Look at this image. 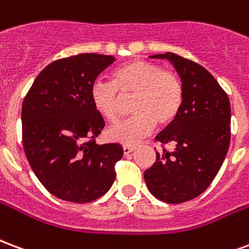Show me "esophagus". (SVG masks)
<instances>
[{
	"instance_id": "1",
	"label": "esophagus",
	"mask_w": 249,
	"mask_h": 249,
	"mask_svg": "<svg viewBox=\"0 0 249 249\" xmlns=\"http://www.w3.org/2000/svg\"><path fill=\"white\" fill-rule=\"evenodd\" d=\"M123 151H124V155H129V153H132V152L135 151V146L124 145L123 146Z\"/></svg>"
}]
</instances>
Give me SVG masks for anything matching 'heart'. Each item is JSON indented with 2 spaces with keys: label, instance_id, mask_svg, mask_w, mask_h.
Wrapping results in <instances>:
<instances>
[{
  "label": "heart",
  "instance_id": "obj_1",
  "mask_svg": "<svg viewBox=\"0 0 249 249\" xmlns=\"http://www.w3.org/2000/svg\"><path fill=\"white\" fill-rule=\"evenodd\" d=\"M112 82L97 80L90 88L93 108L107 121L117 120L120 100L133 96L135 116L107 130L114 142L133 145L151 133L156 123L167 125L176 119L183 104V84L176 73L162 71L153 62L133 60L116 68Z\"/></svg>",
  "mask_w": 249,
  "mask_h": 249
}]
</instances>
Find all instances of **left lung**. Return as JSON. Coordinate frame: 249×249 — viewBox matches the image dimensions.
Listing matches in <instances>:
<instances>
[{"instance_id":"8db88e82","label":"left lung","mask_w":249,"mask_h":249,"mask_svg":"<svg viewBox=\"0 0 249 249\" xmlns=\"http://www.w3.org/2000/svg\"><path fill=\"white\" fill-rule=\"evenodd\" d=\"M151 57L165 58L176 69L183 104L176 119L156 137L175 149L157 152L144 180L159 200L185 203L201 195L223 165L231 140L230 100L214 77L196 62L171 52Z\"/></svg>"}]
</instances>
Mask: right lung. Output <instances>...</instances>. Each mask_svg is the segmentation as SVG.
I'll use <instances>...</instances> for the list:
<instances>
[{"mask_svg":"<svg viewBox=\"0 0 249 249\" xmlns=\"http://www.w3.org/2000/svg\"><path fill=\"white\" fill-rule=\"evenodd\" d=\"M114 57L82 53L52 62L37 76L22 103V142L41 184L71 203H90L108 192L120 144L98 145L105 126L93 108L90 88Z\"/></svg>","mask_w":249,"mask_h":249,"instance_id":"add662e5","label":"right lung"}]
</instances>
